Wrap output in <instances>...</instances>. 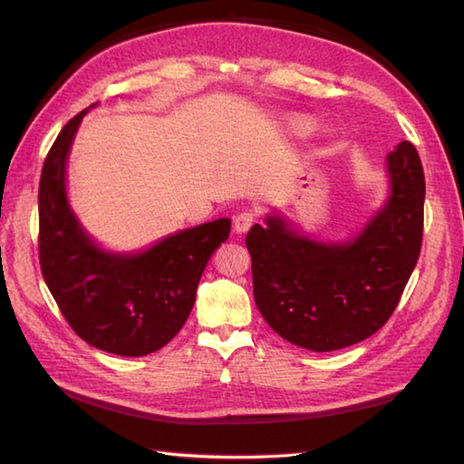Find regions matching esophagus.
Instances as JSON below:
<instances>
[{
	"label": "esophagus",
	"instance_id": "esophagus-1",
	"mask_svg": "<svg viewBox=\"0 0 464 464\" xmlns=\"http://www.w3.org/2000/svg\"><path fill=\"white\" fill-rule=\"evenodd\" d=\"M253 223H255V215L251 211H243V213L233 217V229H235V233H247L251 229Z\"/></svg>",
	"mask_w": 464,
	"mask_h": 464
}]
</instances>
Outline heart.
I'll use <instances>...</instances> for the list:
<instances>
[{"label": "heart", "instance_id": "1", "mask_svg": "<svg viewBox=\"0 0 464 464\" xmlns=\"http://www.w3.org/2000/svg\"><path fill=\"white\" fill-rule=\"evenodd\" d=\"M291 130L295 133H304L309 130V121L307 120H301V117H297V120L291 121Z\"/></svg>", "mask_w": 464, "mask_h": 464}]
</instances>
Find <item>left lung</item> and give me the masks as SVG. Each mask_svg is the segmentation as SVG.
Here are the masks:
<instances>
[{"label":"left lung","mask_w":464,"mask_h":464,"mask_svg":"<svg viewBox=\"0 0 464 464\" xmlns=\"http://www.w3.org/2000/svg\"><path fill=\"white\" fill-rule=\"evenodd\" d=\"M389 197L347 241H321L279 213L247 233L253 295L269 327L327 353L377 333L395 311L422 243L425 173L415 145L387 155Z\"/></svg>","instance_id":"obj_1"}]
</instances>
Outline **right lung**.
<instances>
[{"label": "right lung", "mask_w": 464, "mask_h": 464, "mask_svg": "<svg viewBox=\"0 0 464 464\" xmlns=\"http://www.w3.org/2000/svg\"><path fill=\"white\" fill-rule=\"evenodd\" d=\"M87 107L67 121L39 181V265L57 307L92 347L143 357L165 347L193 309L197 285L231 219L167 235L141 251L103 249L69 205L67 160Z\"/></svg>", "instance_id": "obj_1"}]
</instances>
